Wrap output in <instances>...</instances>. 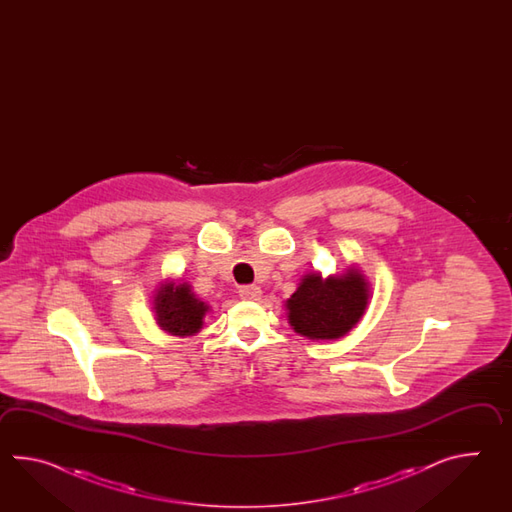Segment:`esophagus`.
I'll return each instance as SVG.
<instances>
[{"mask_svg":"<svg viewBox=\"0 0 512 512\" xmlns=\"http://www.w3.org/2000/svg\"><path fill=\"white\" fill-rule=\"evenodd\" d=\"M240 296L243 300H260L261 289L258 285H241Z\"/></svg>","mask_w":512,"mask_h":512,"instance_id":"esophagus-1","label":"esophagus"}]
</instances>
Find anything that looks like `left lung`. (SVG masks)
Instances as JSON below:
<instances>
[{
  "mask_svg": "<svg viewBox=\"0 0 512 512\" xmlns=\"http://www.w3.org/2000/svg\"><path fill=\"white\" fill-rule=\"evenodd\" d=\"M370 294V282L357 267L326 280L320 272H309L285 302L287 320L298 335L311 340L344 337L359 324Z\"/></svg>",
  "mask_w": 512,
  "mask_h": 512,
  "instance_id": "1",
  "label": "left lung"
}]
</instances>
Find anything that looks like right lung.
<instances>
[{
    "label": "right lung",
    "instance_id": "obj_1",
    "mask_svg": "<svg viewBox=\"0 0 512 512\" xmlns=\"http://www.w3.org/2000/svg\"><path fill=\"white\" fill-rule=\"evenodd\" d=\"M153 311L157 326L174 337H192L203 329V320L210 311L186 282L166 280L153 294Z\"/></svg>",
    "mask_w": 512,
    "mask_h": 512
}]
</instances>
